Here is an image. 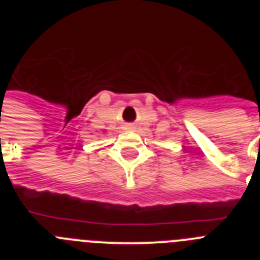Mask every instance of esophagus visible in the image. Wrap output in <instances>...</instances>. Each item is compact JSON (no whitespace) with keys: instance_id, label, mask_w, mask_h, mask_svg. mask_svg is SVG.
Instances as JSON below:
<instances>
[{"instance_id":"obj_1","label":"esophagus","mask_w":260,"mask_h":260,"mask_svg":"<svg viewBox=\"0 0 260 260\" xmlns=\"http://www.w3.org/2000/svg\"><path fill=\"white\" fill-rule=\"evenodd\" d=\"M123 128H125L126 132H133V130H135V125L134 123H125Z\"/></svg>"}]
</instances>
